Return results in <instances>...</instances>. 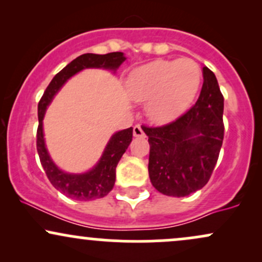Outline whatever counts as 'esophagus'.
I'll return each instance as SVG.
<instances>
[{
    "label": "esophagus",
    "mask_w": 262,
    "mask_h": 262,
    "mask_svg": "<svg viewBox=\"0 0 262 262\" xmlns=\"http://www.w3.org/2000/svg\"><path fill=\"white\" fill-rule=\"evenodd\" d=\"M133 134H134V137H144V130H143V128H141L139 124L134 125V128H133Z\"/></svg>",
    "instance_id": "esophagus-1"
}]
</instances>
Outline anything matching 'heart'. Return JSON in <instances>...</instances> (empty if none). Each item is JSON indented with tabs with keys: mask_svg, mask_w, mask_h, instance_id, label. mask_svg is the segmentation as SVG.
I'll use <instances>...</instances> for the list:
<instances>
[{
	"mask_svg": "<svg viewBox=\"0 0 262 262\" xmlns=\"http://www.w3.org/2000/svg\"><path fill=\"white\" fill-rule=\"evenodd\" d=\"M200 83L201 69L193 60H156L133 71L127 87L133 100L149 101L148 113L154 121L167 122L186 110Z\"/></svg>",
	"mask_w": 262,
	"mask_h": 262,
	"instance_id": "heart-1",
	"label": "heart"
}]
</instances>
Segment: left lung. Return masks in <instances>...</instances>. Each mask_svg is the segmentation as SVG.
I'll use <instances>...</instances> for the list:
<instances>
[{
	"label": "left lung",
	"instance_id": "1",
	"mask_svg": "<svg viewBox=\"0 0 262 262\" xmlns=\"http://www.w3.org/2000/svg\"><path fill=\"white\" fill-rule=\"evenodd\" d=\"M223 110L217 77L204 66L200 97L187 112L167 124L143 125L150 145V181L159 192L185 197L206 186L223 144Z\"/></svg>",
	"mask_w": 262,
	"mask_h": 262
}]
</instances>
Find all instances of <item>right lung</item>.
Segmentation results:
<instances>
[{"label":"right lung","mask_w":262,"mask_h":262,"mask_svg":"<svg viewBox=\"0 0 262 262\" xmlns=\"http://www.w3.org/2000/svg\"><path fill=\"white\" fill-rule=\"evenodd\" d=\"M124 60L125 58L123 53L119 52L108 53L104 55L91 53L82 54L54 76L52 82L48 85L39 101V125L37 129L38 155L50 183L66 197L76 201H93L107 196L112 191L114 181H116V167L130 144L132 138H133V128L130 127L118 132L111 138L101 160L91 171L82 175H71V173L62 172L55 166L45 148L43 138V117L45 110L48 104L52 102L54 95L60 90V87L82 69L103 68L116 70Z\"/></svg>","instance_id":"1"}]
</instances>
